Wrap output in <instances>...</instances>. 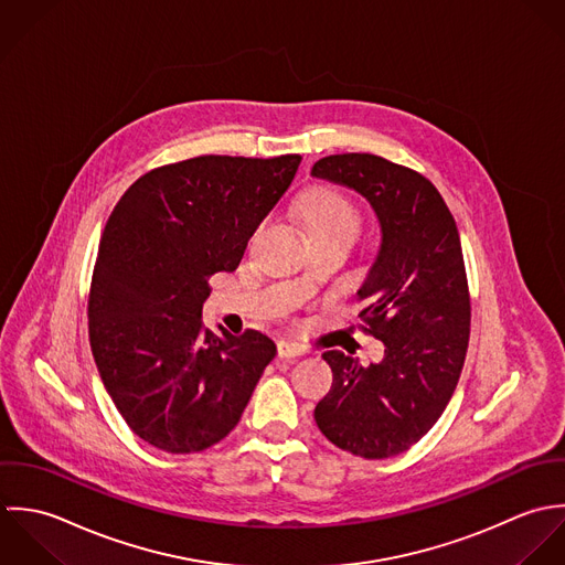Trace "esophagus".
Segmentation results:
<instances>
[{"instance_id": "1", "label": "esophagus", "mask_w": 565, "mask_h": 565, "mask_svg": "<svg viewBox=\"0 0 565 565\" xmlns=\"http://www.w3.org/2000/svg\"><path fill=\"white\" fill-rule=\"evenodd\" d=\"M277 353H279V358H297V355H303V349L288 340H281V342H277Z\"/></svg>"}]
</instances>
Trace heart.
Returning <instances> with one entry per match:
<instances>
[{"label": "heart", "mask_w": 565, "mask_h": 565, "mask_svg": "<svg viewBox=\"0 0 565 565\" xmlns=\"http://www.w3.org/2000/svg\"><path fill=\"white\" fill-rule=\"evenodd\" d=\"M299 214L308 233L323 231H358L360 216L349 199L332 188H310L299 199Z\"/></svg>", "instance_id": "b5f03b06"}]
</instances>
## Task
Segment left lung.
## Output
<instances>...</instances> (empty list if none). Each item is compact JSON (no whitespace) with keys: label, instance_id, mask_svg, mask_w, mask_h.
Returning a JSON list of instances; mask_svg holds the SVG:
<instances>
[{"label":"left lung","instance_id":"obj_1","mask_svg":"<svg viewBox=\"0 0 565 565\" xmlns=\"http://www.w3.org/2000/svg\"><path fill=\"white\" fill-rule=\"evenodd\" d=\"M312 177L347 185L373 207L382 242L358 290L362 330L384 342L380 362L326 351L334 382L317 404L340 450L388 458L415 446L444 415L469 342V290L454 216L419 172L369 152L330 154Z\"/></svg>","mask_w":565,"mask_h":565}]
</instances>
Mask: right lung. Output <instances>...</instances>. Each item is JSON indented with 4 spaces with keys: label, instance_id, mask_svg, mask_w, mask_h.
Here are the masks:
<instances>
[{
    "label": "right lung",
    "instance_id": "obj_1",
    "mask_svg": "<svg viewBox=\"0 0 565 565\" xmlns=\"http://www.w3.org/2000/svg\"><path fill=\"white\" fill-rule=\"evenodd\" d=\"M299 154H205L154 168L117 201L89 290V342L115 408L157 450H207L237 426L275 342L203 330L210 277L237 268Z\"/></svg>",
    "mask_w": 565,
    "mask_h": 565
}]
</instances>
